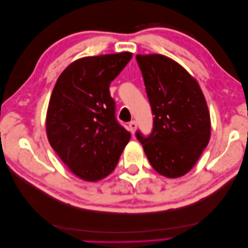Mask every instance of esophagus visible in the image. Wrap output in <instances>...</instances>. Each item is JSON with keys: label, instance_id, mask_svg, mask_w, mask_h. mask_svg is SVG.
<instances>
[{"label": "esophagus", "instance_id": "1", "mask_svg": "<svg viewBox=\"0 0 248 248\" xmlns=\"http://www.w3.org/2000/svg\"><path fill=\"white\" fill-rule=\"evenodd\" d=\"M137 126H138V124H137V122L134 121H131L130 123H129V130H130V132L131 133H134L136 132V129H137Z\"/></svg>", "mask_w": 248, "mask_h": 248}]
</instances>
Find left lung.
<instances>
[{
  "label": "left lung",
  "instance_id": "1",
  "mask_svg": "<svg viewBox=\"0 0 248 248\" xmlns=\"http://www.w3.org/2000/svg\"><path fill=\"white\" fill-rule=\"evenodd\" d=\"M151 106L153 128L136 132L153 169L168 178L188 172L207 147L211 132L204 94L183 67L162 55L136 57Z\"/></svg>",
  "mask_w": 248,
  "mask_h": 248
}]
</instances>
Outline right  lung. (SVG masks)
<instances>
[{"mask_svg": "<svg viewBox=\"0 0 248 248\" xmlns=\"http://www.w3.org/2000/svg\"><path fill=\"white\" fill-rule=\"evenodd\" d=\"M132 54L87 57L59 77L46 115L50 146L69 170L86 181H98L115 170L130 133L118 122L109 84Z\"/></svg>", "mask_w": 248, "mask_h": 248, "instance_id": "1", "label": "right lung"}]
</instances>
